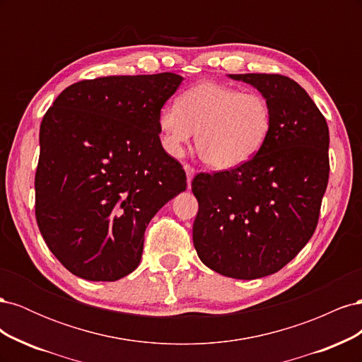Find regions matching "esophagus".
Returning a JSON list of instances; mask_svg holds the SVG:
<instances>
[{
	"label": "esophagus",
	"instance_id": "34e87169",
	"mask_svg": "<svg viewBox=\"0 0 362 362\" xmlns=\"http://www.w3.org/2000/svg\"><path fill=\"white\" fill-rule=\"evenodd\" d=\"M184 170H185V175H187V184H189V187H190L192 180H193V177H194V169L190 166V164L185 163V164H184Z\"/></svg>",
	"mask_w": 362,
	"mask_h": 362
}]
</instances>
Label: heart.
<instances>
[{"instance_id": "obj_1", "label": "heart", "mask_w": 362, "mask_h": 362, "mask_svg": "<svg viewBox=\"0 0 362 362\" xmlns=\"http://www.w3.org/2000/svg\"><path fill=\"white\" fill-rule=\"evenodd\" d=\"M164 149L182 154L196 131V148L208 166L235 169L254 158L267 144L273 110L266 96L205 81L185 90L158 113Z\"/></svg>"}]
</instances>
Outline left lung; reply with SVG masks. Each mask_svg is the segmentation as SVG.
<instances>
[{
  "mask_svg": "<svg viewBox=\"0 0 362 362\" xmlns=\"http://www.w3.org/2000/svg\"><path fill=\"white\" fill-rule=\"evenodd\" d=\"M266 96L273 128L258 154L235 169L199 173L193 245L206 267L257 279L299 254L319 222L329 178V129L302 87L279 74H231Z\"/></svg>",
  "mask_w": 362,
  "mask_h": 362,
  "instance_id": "8db88e82",
  "label": "left lung"
}]
</instances>
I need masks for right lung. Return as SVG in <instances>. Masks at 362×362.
Here are the masks:
<instances>
[{
  "instance_id": "right-lung-1",
  "label": "right lung",
  "mask_w": 362,
  "mask_h": 362,
  "mask_svg": "<svg viewBox=\"0 0 362 362\" xmlns=\"http://www.w3.org/2000/svg\"><path fill=\"white\" fill-rule=\"evenodd\" d=\"M182 80L172 72L83 80L43 116L36 221L75 276L117 281L136 270L149 221L187 187L158 136V113Z\"/></svg>"
}]
</instances>
